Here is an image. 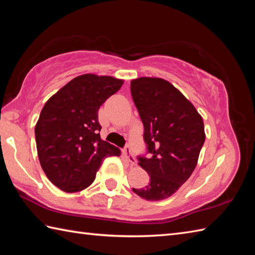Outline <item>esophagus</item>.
<instances>
[{
	"mask_svg": "<svg viewBox=\"0 0 255 255\" xmlns=\"http://www.w3.org/2000/svg\"><path fill=\"white\" fill-rule=\"evenodd\" d=\"M123 154L125 158H126V160L129 162V163H130V165H136L137 161H136V159H134V156L131 152V149L129 148V145H126V147L123 149Z\"/></svg>",
	"mask_w": 255,
	"mask_h": 255,
	"instance_id": "34e87169",
	"label": "esophagus"
}]
</instances>
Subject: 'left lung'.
I'll list each match as a JSON object with an SVG mask.
<instances>
[{
    "label": "left lung",
    "instance_id": "1",
    "mask_svg": "<svg viewBox=\"0 0 255 255\" xmlns=\"http://www.w3.org/2000/svg\"><path fill=\"white\" fill-rule=\"evenodd\" d=\"M130 92L151 154L149 158L138 156L150 183L132 191L152 202L165 199L188 180L196 167L206 137L203 118L192 103L163 79L132 80Z\"/></svg>",
    "mask_w": 255,
    "mask_h": 255
}]
</instances>
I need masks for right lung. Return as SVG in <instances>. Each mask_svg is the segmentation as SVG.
<instances>
[{"label": "right lung", "instance_id": "obj_1", "mask_svg": "<svg viewBox=\"0 0 255 255\" xmlns=\"http://www.w3.org/2000/svg\"><path fill=\"white\" fill-rule=\"evenodd\" d=\"M123 80L83 74L47 101L35 127L37 153L49 181L66 193L94 182L103 160L121 150L101 139L100 106L122 88Z\"/></svg>", "mask_w": 255, "mask_h": 255}]
</instances>
